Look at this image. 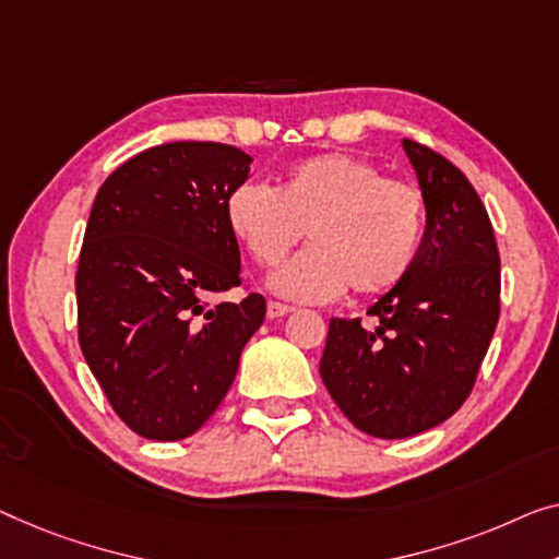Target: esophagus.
<instances>
[{"label": "esophagus", "mask_w": 559, "mask_h": 559, "mask_svg": "<svg viewBox=\"0 0 559 559\" xmlns=\"http://www.w3.org/2000/svg\"><path fill=\"white\" fill-rule=\"evenodd\" d=\"M294 308L286 306V304H278V301H269L265 306V313H269V319H281V316H288Z\"/></svg>", "instance_id": "obj_1"}]
</instances>
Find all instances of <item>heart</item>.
<instances>
[{"mask_svg":"<svg viewBox=\"0 0 559 559\" xmlns=\"http://www.w3.org/2000/svg\"><path fill=\"white\" fill-rule=\"evenodd\" d=\"M226 226L261 269L278 265L308 230L311 248L271 278L290 301H331L348 286L356 296H381L414 269L427 198L364 157L323 153L290 165L276 190L238 186L226 200Z\"/></svg>","mask_w":559,"mask_h":559,"instance_id":"1","label":"heart"}]
</instances>
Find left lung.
Returning <instances> with one entry per match:
<instances>
[{
  "instance_id": "left-lung-1",
  "label": "left lung",
  "mask_w": 559,
  "mask_h": 559,
  "mask_svg": "<svg viewBox=\"0 0 559 559\" xmlns=\"http://www.w3.org/2000/svg\"><path fill=\"white\" fill-rule=\"evenodd\" d=\"M427 198L414 269L373 304V329L331 319L321 379L356 429L404 439L447 421L472 394L499 321L492 221L466 175L404 140Z\"/></svg>"
}]
</instances>
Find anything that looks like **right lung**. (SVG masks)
I'll use <instances>...</instances> for the list:
<instances>
[{
    "mask_svg": "<svg viewBox=\"0 0 559 559\" xmlns=\"http://www.w3.org/2000/svg\"><path fill=\"white\" fill-rule=\"evenodd\" d=\"M251 155L223 143H165L122 163L97 190L82 240L78 338L115 414L155 441L203 427L236 379L265 298L240 286L226 200Z\"/></svg>",
    "mask_w": 559,
    "mask_h": 559,
    "instance_id": "right-lung-1",
    "label": "right lung"
}]
</instances>
